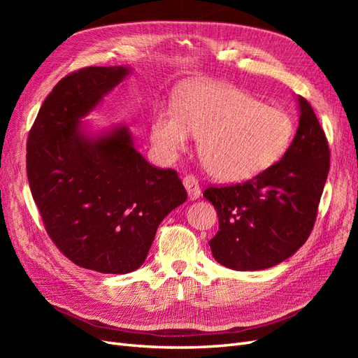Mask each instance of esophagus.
<instances>
[{
	"label": "esophagus",
	"instance_id": "esophagus-1",
	"mask_svg": "<svg viewBox=\"0 0 358 358\" xmlns=\"http://www.w3.org/2000/svg\"><path fill=\"white\" fill-rule=\"evenodd\" d=\"M183 187H185V189L188 192L189 200H197L200 197V194H201L200 185H199L197 179L194 178L192 175H188V176L183 178Z\"/></svg>",
	"mask_w": 358,
	"mask_h": 358
}]
</instances>
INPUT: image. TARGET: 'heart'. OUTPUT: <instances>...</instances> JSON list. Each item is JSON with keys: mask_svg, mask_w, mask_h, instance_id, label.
Wrapping results in <instances>:
<instances>
[{"mask_svg": "<svg viewBox=\"0 0 358 358\" xmlns=\"http://www.w3.org/2000/svg\"><path fill=\"white\" fill-rule=\"evenodd\" d=\"M200 137V155L210 175L234 183L262 175L280 161L294 137V121L236 86L194 82L178 103L154 110L150 140L164 159H176Z\"/></svg>", "mask_w": 358, "mask_h": 358, "instance_id": "b5f03b06", "label": "heart"}]
</instances>
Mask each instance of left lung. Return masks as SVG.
<instances>
[{"label": "left lung", "instance_id": "left-lung-1", "mask_svg": "<svg viewBox=\"0 0 358 358\" xmlns=\"http://www.w3.org/2000/svg\"><path fill=\"white\" fill-rule=\"evenodd\" d=\"M297 131L279 162L245 183L203 192L220 218L209 242L212 255L225 267H273L296 254L312 231L330 150L310 104L297 95Z\"/></svg>", "mask_w": 358, "mask_h": 358}]
</instances>
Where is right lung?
Segmentation results:
<instances>
[{
    "label": "right lung",
    "mask_w": 358,
    "mask_h": 358,
    "mask_svg": "<svg viewBox=\"0 0 358 358\" xmlns=\"http://www.w3.org/2000/svg\"><path fill=\"white\" fill-rule=\"evenodd\" d=\"M131 73L113 66L66 76L28 137V182L49 236L73 263L100 273L137 270L161 221L187 200L178 173L150 166L127 125L92 131L83 121Z\"/></svg>",
    "instance_id": "obj_1"
}]
</instances>
